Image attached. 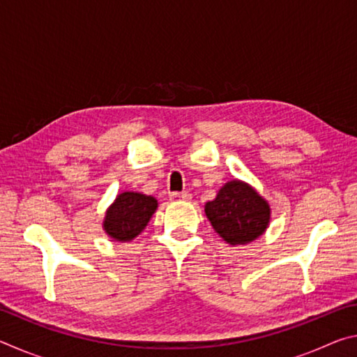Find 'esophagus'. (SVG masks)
Wrapping results in <instances>:
<instances>
[{
    "mask_svg": "<svg viewBox=\"0 0 357 357\" xmlns=\"http://www.w3.org/2000/svg\"><path fill=\"white\" fill-rule=\"evenodd\" d=\"M170 198L173 202H176V200L189 202V200H192V193H189V192H174V193H172Z\"/></svg>",
    "mask_w": 357,
    "mask_h": 357,
    "instance_id": "1",
    "label": "esophagus"
}]
</instances>
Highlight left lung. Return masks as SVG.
<instances>
[{
    "mask_svg": "<svg viewBox=\"0 0 357 357\" xmlns=\"http://www.w3.org/2000/svg\"><path fill=\"white\" fill-rule=\"evenodd\" d=\"M204 214L215 233L233 247L258 239L271 222L268 200L241 179L223 184L214 200L204 204Z\"/></svg>",
    "mask_w": 357,
    "mask_h": 357,
    "instance_id": "8db88e82",
    "label": "left lung"
}]
</instances>
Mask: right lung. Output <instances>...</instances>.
Returning <instances> with one entry per match:
<instances>
[{
  "label": "right lung",
  "mask_w": 357,
  "mask_h": 357,
  "mask_svg": "<svg viewBox=\"0 0 357 357\" xmlns=\"http://www.w3.org/2000/svg\"><path fill=\"white\" fill-rule=\"evenodd\" d=\"M157 206L159 203L154 197L142 192H121L107 208L102 228L113 241L130 243L146 228Z\"/></svg>",
  "instance_id": "obj_1"
}]
</instances>
